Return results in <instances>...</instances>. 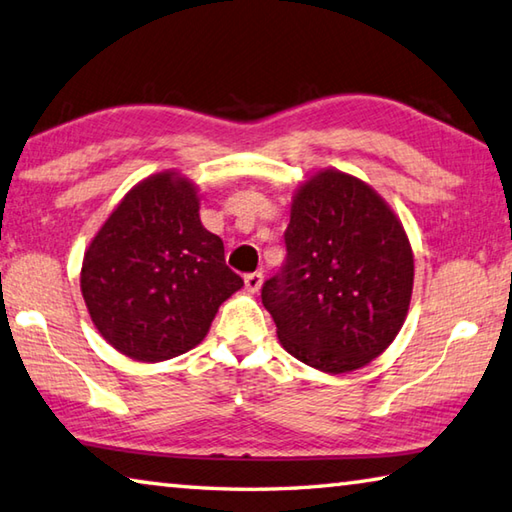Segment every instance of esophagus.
Instances as JSON below:
<instances>
[{
  "mask_svg": "<svg viewBox=\"0 0 512 512\" xmlns=\"http://www.w3.org/2000/svg\"><path fill=\"white\" fill-rule=\"evenodd\" d=\"M244 284H246V291L248 293H257L259 288H262V284H264V275L262 273H248L244 277Z\"/></svg>",
  "mask_w": 512,
  "mask_h": 512,
  "instance_id": "1",
  "label": "esophagus"
}]
</instances>
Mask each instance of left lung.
Instances as JSON below:
<instances>
[{
    "label": "left lung",
    "instance_id": "1",
    "mask_svg": "<svg viewBox=\"0 0 512 512\" xmlns=\"http://www.w3.org/2000/svg\"><path fill=\"white\" fill-rule=\"evenodd\" d=\"M286 264L262 288L280 345L324 374L378 358L401 331L414 288L410 237L358 176L318 170L297 185Z\"/></svg>",
    "mask_w": 512,
    "mask_h": 512
}]
</instances>
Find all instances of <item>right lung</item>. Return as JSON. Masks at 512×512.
Listing matches in <instances>:
<instances>
[{
    "label": "right lung",
    "mask_w": 512,
    "mask_h": 512,
    "mask_svg": "<svg viewBox=\"0 0 512 512\" xmlns=\"http://www.w3.org/2000/svg\"><path fill=\"white\" fill-rule=\"evenodd\" d=\"M199 208L197 183L165 170L138 181L89 241L80 291L100 336L127 358L161 362L194 349L244 286Z\"/></svg>",
    "instance_id": "obj_1"
}]
</instances>
